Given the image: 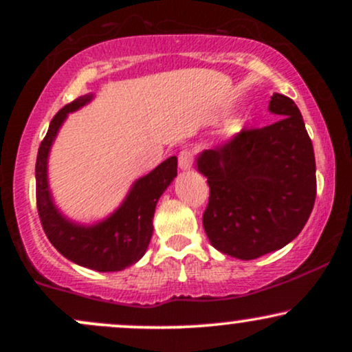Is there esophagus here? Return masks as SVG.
I'll return each mask as SVG.
<instances>
[{"label":"esophagus","mask_w":352,"mask_h":352,"mask_svg":"<svg viewBox=\"0 0 352 352\" xmlns=\"http://www.w3.org/2000/svg\"><path fill=\"white\" fill-rule=\"evenodd\" d=\"M192 164H193V153L187 151H182L179 153V167L182 168V170H190L192 168Z\"/></svg>","instance_id":"34e87169"}]
</instances>
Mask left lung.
Wrapping results in <instances>:
<instances>
[{
    "mask_svg": "<svg viewBox=\"0 0 352 352\" xmlns=\"http://www.w3.org/2000/svg\"><path fill=\"white\" fill-rule=\"evenodd\" d=\"M272 125L241 131L204 151L197 168L210 197L204 228L218 252L254 260L294 240L316 199V162L300 109L273 94Z\"/></svg>",
    "mask_w": 352,
    "mask_h": 352,
    "instance_id": "left-lung-1",
    "label": "left lung"
}]
</instances>
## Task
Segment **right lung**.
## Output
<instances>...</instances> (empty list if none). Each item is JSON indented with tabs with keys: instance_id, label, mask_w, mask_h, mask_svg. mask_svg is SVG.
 <instances>
[{
	"instance_id": "right-lung-1",
	"label": "right lung",
	"mask_w": 352,
	"mask_h": 352,
	"mask_svg": "<svg viewBox=\"0 0 352 352\" xmlns=\"http://www.w3.org/2000/svg\"><path fill=\"white\" fill-rule=\"evenodd\" d=\"M92 98V94L80 96L52 117L36 159V204L44 233L63 256L96 272H120L137 263L147 252L155 205L177 177V157H168L137 180L122 205L106 220L96 225H79L67 220L52 204L47 185V157L67 114L86 106Z\"/></svg>"
}]
</instances>
